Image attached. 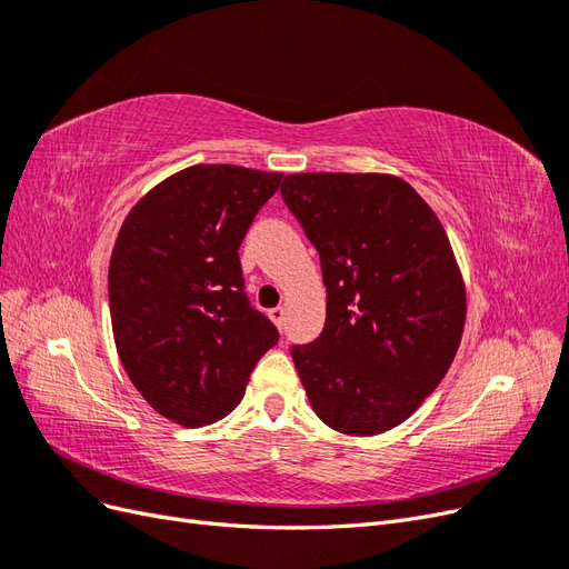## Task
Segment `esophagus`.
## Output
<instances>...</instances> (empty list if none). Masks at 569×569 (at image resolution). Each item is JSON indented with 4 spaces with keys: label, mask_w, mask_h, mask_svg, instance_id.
<instances>
[{
    "label": "esophagus",
    "mask_w": 569,
    "mask_h": 569,
    "mask_svg": "<svg viewBox=\"0 0 569 569\" xmlns=\"http://www.w3.org/2000/svg\"><path fill=\"white\" fill-rule=\"evenodd\" d=\"M268 316H270V320H272L274 325H278V327H280V330H282V325H284V316H287V313H284V308H282V306H278V308H272V311H270Z\"/></svg>",
    "instance_id": "34e87169"
}]
</instances>
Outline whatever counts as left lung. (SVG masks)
Instances as JSON below:
<instances>
[{
	"mask_svg": "<svg viewBox=\"0 0 569 569\" xmlns=\"http://www.w3.org/2000/svg\"><path fill=\"white\" fill-rule=\"evenodd\" d=\"M282 199L320 253L327 318L291 349L316 416L341 435L401 425L449 372L465 282L437 213L387 173H295Z\"/></svg>",
	"mask_w": 569,
	"mask_h": 569,
	"instance_id": "obj_1",
	"label": "left lung"
}]
</instances>
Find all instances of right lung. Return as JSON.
<instances>
[{"label": "right lung", "mask_w": 569, "mask_h": 569, "mask_svg": "<svg viewBox=\"0 0 569 569\" xmlns=\"http://www.w3.org/2000/svg\"><path fill=\"white\" fill-rule=\"evenodd\" d=\"M282 173L199 163L132 206L109 263L116 351L159 416L211 425L242 401L278 330L244 295L239 244Z\"/></svg>", "instance_id": "obj_1"}]
</instances>
